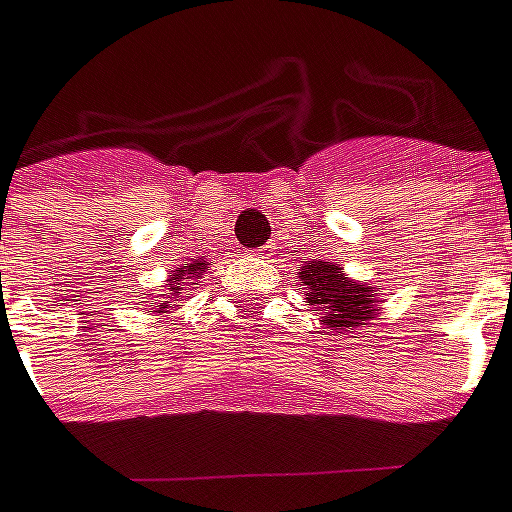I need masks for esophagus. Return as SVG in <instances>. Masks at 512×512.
Instances as JSON below:
<instances>
[{"mask_svg":"<svg viewBox=\"0 0 512 512\" xmlns=\"http://www.w3.org/2000/svg\"><path fill=\"white\" fill-rule=\"evenodd\" d=\"M272 251H275V245H264V248H259V256L261 259H270Z\"/></svg>","mask_w":512,"mask_h":512,"instance_id":"1","label":"esophagus"}]
</instances>
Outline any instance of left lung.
Returning a JSON list of instances; mask_svg holds the SVG:
<instances>
[{
  "label": "left lung",
  "instance_id": "1",
  "mask_svg": "<svg viewBox=\"0 0 512 512\" xmlns=\"http://www.w3.org/2000/svg\"><path fill=\"white\" fill-rule=\"evenodd\" d=\"M299 286H305V299L321 310V324L332 332H356L372 318H378L383 302L372 283L348 278L337 261L313 259L299 270Z\"/></svg>",
  "mask_w": 512,
  "mask_h": 512
}]
</instances>
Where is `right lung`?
Instances as JSON below:
<instances>
[{"mask_svg":"<svg viewBox=\"0 0 512 512\" xmlns=\"http://www.w3.org/2000/svg\"><path fill=\"white\" fill-rule=\"evenodd\" d=\"M207 272L205 259H191L186 267H175V270L167 275V283L161 286V294L153 299L151 310L148 313H172L169 307H180V299L186 291H194L199 286V278Z\"/></svg>","mask_w":512,"mask_h":512,"instance_id":"obj_1","label":"right lung"}]
</instances>
